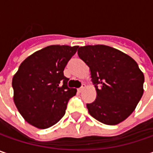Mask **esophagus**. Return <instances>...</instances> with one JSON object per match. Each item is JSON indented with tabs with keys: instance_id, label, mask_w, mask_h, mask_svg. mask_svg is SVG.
<instances>
[{
	"instance_id": "obj_1",
	"label": "esophagus",
	"mask_w": 153,
	"mask_h": 153,
	"mask_svg": "<svg viewBox=\"0 0 153 153\" xmlns=\"http://www.w3.org/2000/svg\"><path fill=\"white\" fill-rule=\"evenodd\" d=\"M84 88H85V85L82 86L81 88H77V92H78V93H81V92L83 91V89H84Z\"/></svg>"
}]
</instances>
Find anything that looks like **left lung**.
Instances as JSON below:
<instances>
[{"instance_id": "8db88e82", "label": "left lung", "mask_w": 153, "mask_h": 153, "mask_svg": "<svg viewBox=\"0 0 153 153\" xmlns=\"http://www.w3.org/2000/svg\"><path fill=\"white\" fill-rule=\"evenodd\" d=\"M79 58L90 69L97 96L87 104L89 114L99 122L116 125L126 119L143 94L144 75L126 53L105 45L80 47Z\"/></svg>"}]
</instances>
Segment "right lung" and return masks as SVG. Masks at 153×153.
Instances as JSON below:
<instances>
[{"label":"right lung","mask_w":153,"mask_h":153,"mask_svg":"<svg viewBox=\"0 0 153 153\" xmlns=\"http://www.w3.org/2000/svg\"><path fill=\"white\" fill-rule=\"evenodd\" d=\"M78 46L52 45L36 51L21 63L13 78V100L25 120L38 128L54 125L76 94L64 76Z\"/></svg>","instance_id":"add662e5"}]
</instances>
